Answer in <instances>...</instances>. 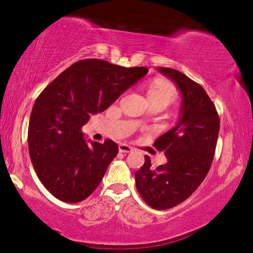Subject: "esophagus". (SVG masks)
<instances>
[{
	"label": "esophagus",
	"instance_id": "obj_1",
	"mask_svg": "<svg viewBox=\"0 0 253 253\" xmlns=\"http://www.w3.org/2000/svg\"><path fill=\"white\" fill-rule=\"evenodd\" d=\"M118 149H119V152H121V153H130V152H132V147H130L129 145H127V144H119Z\"/></svg>",
	"mask_w": 253,
	"mask_h": 253
}]
</instances>
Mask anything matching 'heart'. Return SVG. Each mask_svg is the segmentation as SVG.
I'll return each instance as SVG.
<instances>
[{
	"mask_svg": "<svg viewBox=\"0 0 253 253\" xmlns=\"http://www.w3.org/2000/svg\"><path fill=\"white\" fill-rule=\"evenodd\" d=\"M147 99L148 101L162 102L169 106L176 99V89L169 80L157 78L148 85Z\"/></svg>",
	"mask_w": 253,
	"mask_h": 253,
	"instance_id": "1",
	"label": "heart"
}]
</instances>
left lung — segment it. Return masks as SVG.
Wrapping results in <instances>:
<instances>
[{"mask_svg": "<svg viewBox=\"0 0 253 253\" xmlns=\"http://www.w3.org/2000/svg\"><path fill=\"white\" fill-rule=\"evenodd\" d=\"M176 85L182 101L176 125L154 143L168 162L155 169L151 160L135 173L137 191L149 207L168 210L194 193L211 168L220 130L215 106L207 91L182 72L158 67Z\"/></svg>", "mask_w": 253, "mask_h": 253, "instance_id": "left-lung-1", "label": "left lung"}]
</instances>
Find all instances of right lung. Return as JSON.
<instances>
[{"label":"right lung","instance_id":"add662e5","mask_svg":"<svg viewBox=\"0 0 253 253\" xmlns=\"http://www.w3.org/2000/svg\"><path fill=\"white\" fill-rule=\"evenodd\" d=\"M147 72L144 67L81 60L37 98L29 122V153L40 182L54 198L77 203L99 185L118 146L110 139L104 144L85 140L81 127Z\"/></svg>","mask_w":253,"mask_h":253}]
</instances>
